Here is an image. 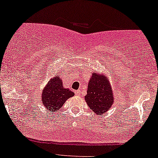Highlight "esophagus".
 <instances>
[{
    "label": "esophagus",
    "mask_w": 158,
    "mask_h": 158,
    "mask_svg": "<svg viewBox=\"0 0 158 158\" xmlns=\"http://www.w3.org/2000/svg\"><path fill=\"white\" fill-rule=\"evenodd\" d=\"M75 93H76V95H80L81 92H80V90H79H79H77V91H76V92H75Z\"/></svg>",
    "instance_id": "esophagus-1"
}]
</instances>
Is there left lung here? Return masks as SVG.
I'll use <instances>...</instances> for the list:
<instances>
[{"label":"left lung","instance_id":"1","mask_svg":"<svg viewBox=\"0 0 158 158\" xmlns=\"http://www.w3.org/2000/svg\"><path fill=\"white\" fill-rule=\"evenodd\" d=\"M88 106L97 115L103 114L111 108L114 102L113 91L106 77L93 73L88 82L85 97Z\"/></svg>","mask_w":158,"mask_h":158}]
</instances>
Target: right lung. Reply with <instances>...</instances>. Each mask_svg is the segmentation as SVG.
Wrapping results in <instances>:
<instances>
[{"mask_svg": "<svg viewBox=\"0 0 158 158\" xmlns=\"http://www.w3.org/2000/svg\"><path fill=\"white\" fill-rule=\"evenodd\" d=\"M73 95V92L63 87L62 79L60 75H57L51 79L46 85L42 90L41 100L48 110L56 111L63 106L69 98Z\"/></svg>", "mask_w": 158, "mask_h": 158, "instance_id": "obj_1", "label": "right lung"}]
</instances>
